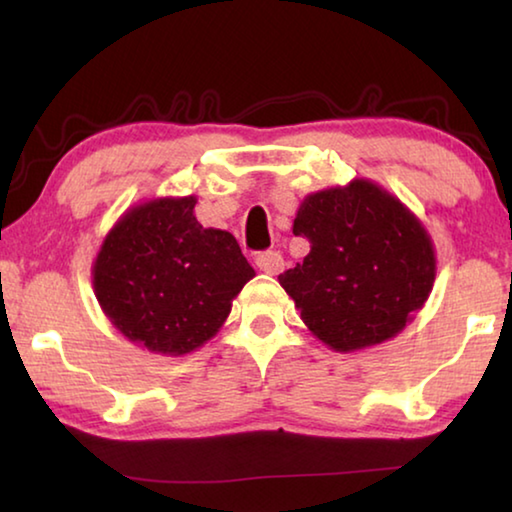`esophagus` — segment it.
Wrapping results in <instances>:
<instances>
[{"label": "esophagus", "mask_w": 512, "mask_h": 512, "mask_svg": "<svg viewBox=\"0 0 512 512\" xmlns=\"http://www.w3.org/2000/svg\"><path fill=\"white\" fill-rule=\"evenodd\" d=\"M255 264H257V268L262 273L277 275V273H282L284 259L280 257V253H273V250H264V253H259L255 257Z\"/></svg>", "instance_id": "esophagus-1"}]
</instances>
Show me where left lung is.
<instances>
[{"label": "left lung", "instance_id": "1", "mask_svg": "<svg viewBox=\"0 0 512 512\" xmlns=\"http://www.w3.org/2000/svg\"><path fill=\"white\" fill-rule=\"evenodd\" d=\"M293 235L311 250L277 280L316 339L354 352L400 334L427 302L436 255L424 225L370 180L309 194Z\"/></svg>", "mask_w": 512, "mask_h": 512}]
</instances>
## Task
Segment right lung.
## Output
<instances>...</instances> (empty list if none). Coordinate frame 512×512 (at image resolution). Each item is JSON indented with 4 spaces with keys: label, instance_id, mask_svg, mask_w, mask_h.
<instances>
[{
    "label": "right lung",
    "instance_id": "add662e5",
    "mask_svg": "<svg viewBox=\"0 0 512 512\" xmlns=\"http://www.w3.org/2000/svg\"><path fill=\"white\" fill-rule=\"evenodd\" d=\"M196 196L135 205L103 239L94 296L128 341L167 357L194 352L219 332L255 271L225 230L203 228Z\"/></svg>",
    "mask_w": 512,
    "mask_h": 512
}]
</instances>
